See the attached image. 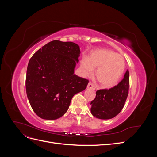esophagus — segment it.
<instances>
[{"mask_svg":"<svg viewBox=\"0 0 157 157\" xmlns=\"http://www.w3.org/2000/svg\"><path fill=\"white\" fill-rule=\"evenodd\" d=\"M87 88H90V89H92V90H95V89H96V88H95L94 85H93V84H92V82H90L88 84Z\"/></svg>","mask_w":157,"mask_h":157,"instance_id":"esophagus-1","label":"esophagus"}]
</instances>
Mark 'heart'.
I'll use <instances>...</instances> for the list:
<instances>
[{"instance_id":"1","label":"heart","mask_w":157,"mask_h":157,"mask_svg":"<svg viewBox=\"0 0 157 157\" xmlns=\"http://www.w3.org/2000/svg\"><path fill=\"white\" fill-rule=\"evenodd\" d=\"M125 68L124 59L112 50H97L89 58L80 61V73L83 77L90 76L96 70V77L102 86H115L122 77Z\"/></svg>"}]
</instances>
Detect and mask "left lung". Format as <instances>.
Wrapping results in <instances>:
<instances>
[{
    "label": "left lung",
    "instance_id": "1",
    "mask_svg": "<svg viewBox=\"0 0 157 157\" xmlns=\"http://www.w3.org/2000/svg\"><path fill=\"white\" fill-rule=\"evenodd\" d=\"M129 71L117 86L110 89L99 90L96 98L90 103L92 115L99 119H110L117 116L124 107L130 86Z\"/></svg>",
    "mask_w": 157,
    "mask_h": 157
}]
</instances>
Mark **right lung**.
<instances>
[{"label": "right lung", "instance_id": "obj_1", "mask_svg": "<svg viewBox=\"0 0 157 157\" xmlns=\"http://www.w3.org/2000/svg\"><path fill=\"white\" fill-rule=\"evenodd\" d=\"M80 53L78 44L56 40L31 57L27 69L26 92L33 110L41 118L62 117L74 95L86 89L89 80L74 74Z\"/></svg>", "mask_w": 157, "mask_h": 157}]
</instances>
